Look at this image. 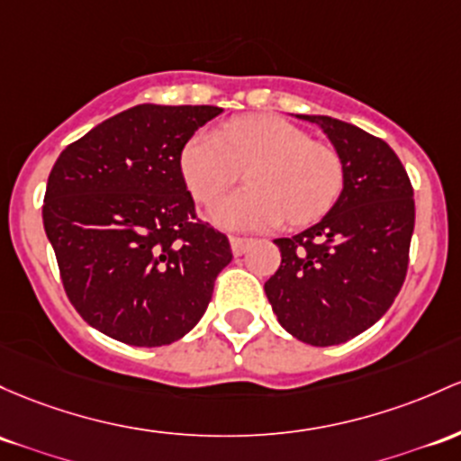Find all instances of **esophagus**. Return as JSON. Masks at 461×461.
Returning a JSON list of instances; mask_svg holds the SVG:
<instances>
[{"label":"esophagus","instance_id":"esophagus-1","mask_svg":"<svg viewBox=\"0 0 461 461\" xmlns=\"http://www.w3.org/2000/svg\"><path fill=\"white\" fill-rule=\"evenodd\" d=\"M230 242H231V251H234V256H242L247 251V247L251 245V239H242V236H230Z\"/></svg>","mask_w":461,"mask_h":461}]
</instances>
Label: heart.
I'll return each mask as SVG.
<instances>
[{
	"instance_id": "obj_1",
	"label": "heart",
	"mask_w": 461,
	"mask_h": 461,
	"mask_svg": "<svg viewBox=\"0 0 461 461\" xmlns=\"http://www.w3.org/2000/svg\"><path fill=\"white\" fill-rule=\"evenodd\" d=\"M247 168L249 188L222 199L212 219L225 227L267 230L321 219L343 190V161L332 146L280 115L231 120L219 133L196 131L181 150V175L199 203H214Z\"/></svg>"
}]
</instances>
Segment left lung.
Masks as SVG:
<instances>
[{
    "mask_svg": "<svg viewBox=\"0 0 461 461\" xmlns=\"http://www.w3.org/2000/svg\"><path fill=\"white\" fill-rule=\"evenodd\" d=\"M300 118L326 131L346 179L317 225L276 240L282 262L265 293L285 330L323 348L361 335L393 304L407 276L416 203L387 141L328 115Z\"/></svg>",
    "mask_w": 461,
    "mask_h": 461,
    "instance_id": "8db88e82",
    "label": "left lung"
}]
</instances>
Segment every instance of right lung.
<instances>
[{
    "label": "right lung",
    "instance_id": "1",
    "mask_svg": "<svg viewBox=\"0 0 461 461\" xmlns=\"http://www.w3.org/2000/svg\"><path fill=\"white\" fill-rule=\"evenodd\" d=\"M222 109L138 104L59 155L43 227L60 282L89 326L129 346H166L203 317L231 262L225 234L196 219L181 150Z\"/></svg>",
    "mask_w": 461,
    "mask_h": 461
}]
</instances>
